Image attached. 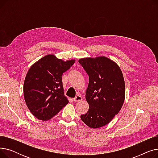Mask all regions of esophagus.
<instances>
[{
    "instance_id": "esophagus-1",
    "label": "esophagus",
    "mask_w": 158,
    "mask_h": 158,
    "mask_svg": "<svg viewBox=\"0 0 158 158\" xmlns=\"http://www.w3.org/2000/svg\"><path fill=\"white\" fill-rule=\"evenodd\" d=\"M82 101V97H81V95H77L76 97L73 98V101L75 102H79V101Z\"/></svg>"
}]
</instances>
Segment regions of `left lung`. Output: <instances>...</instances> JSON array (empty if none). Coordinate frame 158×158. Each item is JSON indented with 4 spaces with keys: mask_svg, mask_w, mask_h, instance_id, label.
Returning <instances> with one entry per match:
<instances>
[{
    "mask_svg": "<svg viewBox=\"0 0 158 158\" xmlns=\"http://www.w3.org/2000/svg\"><path fill=\"white\" fill-rule=\"evenodd\" d=\"M89 76L86 100L89 110L81 118L96 129L109 123L120 111L125 100V82L122 70L105 56L84 57L79 60Z\"/></svg>",
    "mask_w": 158,
    "mask_h": 158,
    "instance_id": "left-lung-1",
    "label": "left lung"
}]
</instances>
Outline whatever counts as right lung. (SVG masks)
Returning <instances> with one entry per match:
<instances>
[{
  "label": "right lung",
  "mask_w": 158,
  "mask_h": 158,
  "mask_svg": "<svg viewBox=\"0 0 158 158\" xmlns=\"http://www.w3.org/2000/svg\"><path fill=\"white\" fill-rule=\"evenodd\" d=\"M75 61L48 54L31 66L24 81L23 96L29 110L38 119H51L69 103L61 76Z\"/></svg>",
  "instance_id": "right-lung-1"
}]
</instances>
